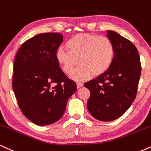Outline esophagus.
Wrapping results in <instances>:
<instances>
[{
  "label": "esophagus",
  "mask_w": 151,
  "mask_h": 151,
  "mask_svg": "<svg viewBox=\"0 0 151 151\" xmlns=\"http://www.w3.org/2000/svg\"><path fill=\"white\" fill-rule=\"evenodd\" d=\"M76 86H77L78 88H81L83 86V83H78L76 84Z\"/></svg>",
  "instance_id": "34e87169"
}]
</instances>
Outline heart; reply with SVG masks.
Returning <instances> with one entry per match:
<instances>
[{
    "mask_svg": "<svg viewBox=\"0 0 151 151\" xmlns=\"http://www.w3.org/2000/svg\"><path fill=\"white\" fill-rule=\"evenodd\" d=\"M65 46L68 50L58 49L55 60L65 74L70 73L78 61L80 66L70 75L73 81H84L92 75H103L112 64L114 48L106 36L78 33L70 37Z\"/></svg>",
    "mask_w": 151,
    "mask_h": 151,
    "instance_id": "b5f03b06",
    "label": "heart"
}]
</instances>
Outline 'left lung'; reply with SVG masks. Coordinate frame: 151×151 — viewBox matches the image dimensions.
<instances>
[{
	"label": "left lung",
	"instance_id": "1",
	"mask_svg": "<svg viewBox=\"0 0 151 151\" xmlns=\"http://www.w3.org/2000/svg\"><path fill=\"white\" fill-rule=\"evenodd\" d=\"M107 37L114 48L112 64L105 73L84 84L91 92L88 110L101 121H114L126 112L136 96L141 72L135 45L113 30H108Z\"/></svg>",
	"mask_w": 151,
	"mask_h": 151
}]
</instances>
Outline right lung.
<instances>
[{"mask_svg":"<svg viewBox=\"0 0 151 151\" xmlns=\"http://www.w3.org/2000/svg\"><path fill=\"white\" fill-rule=\"evenodd\" d=\"M63 36L58 33L35 35L21 45L13 66V89L22 113L38 126L60 119L68 98L76 92L55 60Z\"/></svg>","mask_w":151,"mask_h":151,"instance_id":"1","label":"right lung"}]
</instances>
